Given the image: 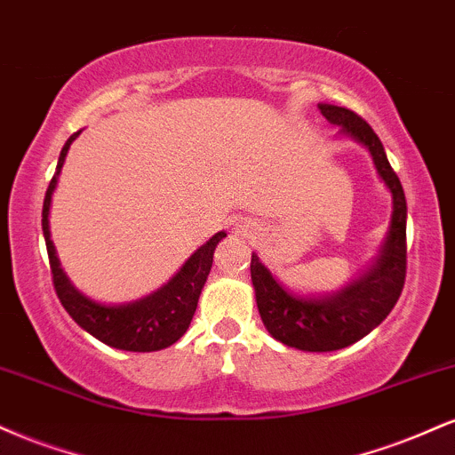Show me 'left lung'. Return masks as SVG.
<instances>
[{"instance_id": "left-lung-1", "label": "left lung", "mask_w": 455, "mask_h": 455, "mask_svg": "<svg viewBox=\"0 0 455 455\" xmlns=\"http://www.w3.org/2000/svg\"><path fill=\"white\" fill-rule=\"evenodd\" d=\"M329 124L340 126L342 134L368 148L380 180L394 196L391 228L380 257L368 274L355 280L338 295L323 299H304L291 295L271 271L252 254V274L257 306L263 325L275 340L299 351L327 353L362 340L385 321L400 299L406 278V198L402 184L391 169L383 143L368 122L351 108L318 104Z\"/></svg>"}]
</instances>
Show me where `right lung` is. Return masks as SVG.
<instances>
[{"label": "right lung", "instance_id": "right-lung-1", "mask_svg": "<svg viewBox=\"0 0 455 455\" xmlns=\"http://www.w3.org/2000/svg\"><path fill=\"white\" fill-rule=\"evenodd\" d=\"M78 132L72 134L66 140L64 149L60 154L57 162V173L51 180L49 190L44 195L43 205V233L46 242V252H49L51 274H53L55 293L60 297L61 306L75 321L92 333L93 338L108 344V347L119 348V351H134V353H151L160 351V348L171 347L180 340L190 327L192 316H195L198 295H201L203 284H205L207 275H210L213 263V250L218 242L227 237V233H216L205 245L196 250L186 265L177 271V275L154 295L145 297V299L134 301L126 306H102L92 301L90 297L78 293L70 280L66 278L64 269L60 267L57 260L55 245L51 242L49 233V207L51 195H53L57 175H60L61 166H64L66 154L70 149V143L75 140Z\"/></svg>", "mask_w": 455, "mask_h": 455}]
</instances>
